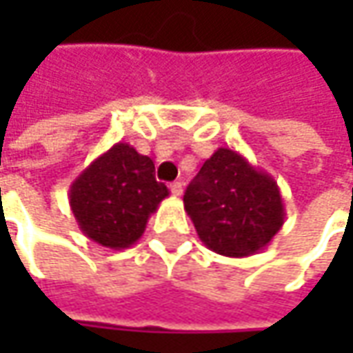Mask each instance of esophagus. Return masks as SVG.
Returning a JSON list of instances; mask_svg holds the SVG:
<instances>
[{
  "instance_id": "34e87169",
  "label": "esophagus",
  "mask_w": 353,
  "mask_h": 353,
  "mask_svg": "<svg viewBox=\"0 0 353 353\" xmlns=\"http://www.w3.org/2000/svg\"><path fill=\"white\" fill-rule=\"evenodd\" d=\"M170 192H172L174 196H183L184 184L183 183H172L170 184Z\"/></svg>"
}]
</instances>
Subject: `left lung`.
Listing matches in <instances>:
<instances>
[{
  "label": "left lung",
  "mask_w": 353,
  "mask_h": 353,
  "mask_svg": "<svg viewBox=\"0 0 353 353\" xmlns=\"http://www.w3.org/2000/svg\"><path fill=\"white\" fill-rule=\"evenodd\" d=\"M183 200L202 243L224 257L261 251L285 224L277 181L230 147L206 159Z\"/></svg>",
  "instance_id": "8db88e82"
}]
</instances>
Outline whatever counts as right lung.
I'll use <instances>...</instances> for the list:
<instances>
[{"instance_id": "obj_1", "label": "right lung", "mask_w": 353, "mask_h": 353, "mask_svg": "<svg viewBox=\"0 0 353 353\" xmlns=\"http://www.w3.org/2000/svg\"><path fill=\"white\" fill-rule=\"evenodd\" d=\"M169 196L157 183L155 163L129 143H116L70 184L68 202L80 232L110 250H128L143 236L151 214Z\"/></svg>"}]
</instances>
